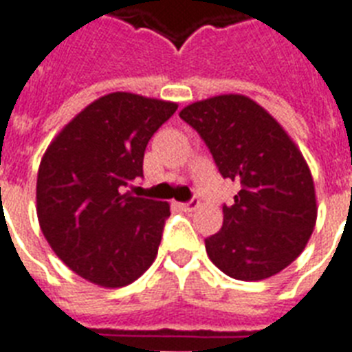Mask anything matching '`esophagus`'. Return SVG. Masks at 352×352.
Wrapping results in <instances>:
<instances>
[{"mask_svg": "<svg viewBox=\"0 0 352 352\" xmlns=\"http://www.w3.org/2000/svg\"><path fill=\"white\" fill-rule=\"evenodd\" d=\"M181 208L184 210V212H193V210L199 208V199L193 197L192 201H188V203H182Z\"/></svg>", "mask_w": 352, "mask_h": 352, "instance_id": "1", "label": "esophagus"}]
</instances>
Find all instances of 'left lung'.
Wrapping results in <instances>:
<instances>
[{
	"label": "left lung",
	"instance_id": "1",
	"mask_svg": "<svg viewBox=\"0 0 352 352\" xmlns=\"http://www.w3.org/2000/svg\"><path fill=\"white\" fill-rule=\"evenodd\" d=\"M201 135L225 179L241 184L223 206V228L204 239L226 276L259 281L289 267L316 225L314 182L276 118L243 95H221L179 113Z\"/></svg>",
	"mask_w": 352,
	"mask_h": 352
}]
</instances>
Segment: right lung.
I'll return each instance as SVG.
<instances>
[{
	"label": "right lung",
	"mask_w": 352,
	"mask_h": 352,
	"mask_svg": "<svg viewBox=\"0 0 352 352\" xmlns=\"http://www.w3.org/2000/svg\"><path fill=\"white\" fill-rule=\"evenodd\" d=\"M177 111L173 102L111 93L78 113L38 170L41 232L60 259L91 283L117 289L155 261L170 204L126 193L144 177V151Z\"/></svg>",
	"instance_id": "right-lung-1"
}]
</instances>
